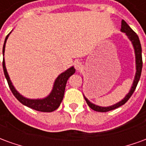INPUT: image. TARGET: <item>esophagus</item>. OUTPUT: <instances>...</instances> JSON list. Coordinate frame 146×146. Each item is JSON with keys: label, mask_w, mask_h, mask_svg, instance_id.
I'll list each match as a JSON object with an SVG mask.
<instances>
[{"label": "esophagus", "mask_w": 146, "mask_h": 146, "mask_svg": "<svg viewBox=\"0 0 146 146\" xmlns=\"http://www.w3.org/2000/svg\"><path fill=\"white\" fill-rule=\"evenodd\" d=\"M73 64H74V66L76 68V70H80V68L82 66V64H81V62H80L79 60H75Z\"/></svg>", "instance_id": "1"}]
</instances>
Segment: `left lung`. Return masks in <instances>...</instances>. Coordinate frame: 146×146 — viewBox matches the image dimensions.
Returning a JSON list of instances; mask_svg holds the SVG:
<instances>
[{"mask_svg":"<svg viewBox=\"0 0 146 146\" xmlns=\"http://www.w3.org/2000/svg\"><path fill=\"white\" fill-rule=\"evenodd\" d=\"M120 31L122 33H124L126 34V36H127V38L129 39V40L131 42L132 46L134 48V51H135V75L134 77V80L132 83V85L131 87V89L129 92L125 95V97L123 98L122 100H120L118 102H116V104L112 105L110 106H100L98 105H95L94 103H92L89 101L88 98H86L85 96L84 95V99H85L86 102L88 103L89 106V107L91 108L92 110L97 111V112H101V113H105V112H108L110 110H115L116 108L121 106L123 104H125L126 102H127L129 98H131V96L132 94L135 92V88L137 87L140 76H141V69H142V58H141V46L139 38H138V35L133 31L131 27H129L128 24L126 23L124 20H122L121 22V29Z\"/></svg>","mask_w":146,"mask_h":146,"instance_id":"8db88e82","label":"left lung"}]
</instances>
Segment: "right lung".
I'll list each match as a JSON object with an SVG mask.
<instances>
[{"mask_svg": "<svg viewBox=\"0 0 146 146\" xmlns=\"http://www.w3.org/2000/svg\"><path fill=\"white\" fill-rule=\"evenodd\" d=\"M12 30H11V32H12ZM11 32L8 33V35L5 38L4 46H3V56H5L6 42H7L8 36L11 34ZM3 70H4V73H5L6 80L8 81L9 88L11 89V92L13 93V95H15V97L17 98L22 104L26 106L27 107H30L33 110H36V111L45 112V113L53 112L58 108L61 102L62 101V99H63L67 80L76 72L75 68L73 66H71L69 69H67L66 70H65L64 72L60 73L54 80V84H53V88L51 89L50 94L44 98H28L21 95L13 85V84H12L11 79L9 77L6 66H5V57L3 58Z\"/></svg>", "mask_w": 146, "mask_h": 146, "instance_id": "add662e5", "label": "right lung"}]
</instances>
